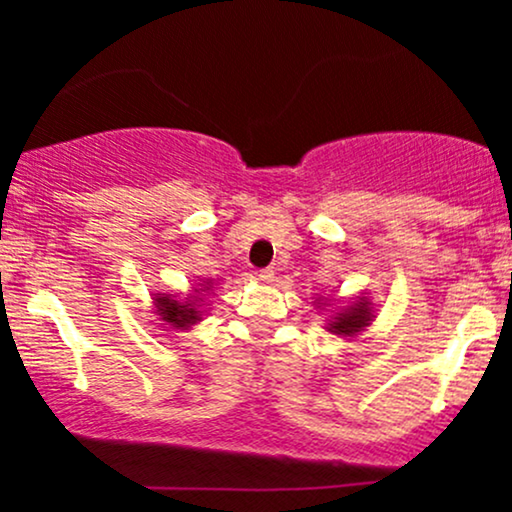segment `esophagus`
I'll list each match as a JSON object with an SVG mask.
<instances>
[{
    "mask_svg": "<svg viewBox=\"0 0 512 512\" xmlns=\"http://www.w3.org/2000/svg\"><path fill=\"white\" fill-rule=\"evenodd\" d=\"M257 276H260V281H264V284H269V281H274V267H264L257 272Z\"/></svg>",
    "mask_w": 512,
    "mask_h": 512,
    "instance_id": "esophagus-1",
    "label": "esophagus"
}]
</instances>
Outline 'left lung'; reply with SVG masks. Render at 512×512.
Returning <instances> with one entry per match:
<instances>
[{"mask_svg":"<svg viewBox=\"0 0 512 512\" xmlns=\"http://www.w3.org/2000/svg\"><path fill=\"white\" fill-rule=\"evenodd\" d=\"M368 308L366 303H358L354 308H349L346 313H342L337 317V322H332V330H339L344 334H354L361 330V327L368 325Z\"/></svg>","mask_w":512,"mask_h":512,"instance_id":"1","label":"left lung"}]
</instances>
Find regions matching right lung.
<instances>
[{"label":"right lung","mask_w":512,"mask_h":512,"mask_svg":"<svg viewBox=\"0 0 512 512\" xmlns=\"http://www.w3.org/2000/svg\"><path fill=\"white\" fill-rule=\"evenodd\" d=\"M158 305H161V315L166 322H173V325H190V322L197 320V310L195 308H187V305H178L175 301H170L168 296L158 298Z\"/></svg>","instance_id":"right-lung-1"}]
</instances>
